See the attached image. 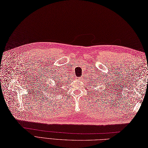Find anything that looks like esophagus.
<instances>
[{
	"label": "esophagus",
	"mask_w": 148,
	"mask_h": 148,
	"mask_svg": "<svg viewBox=\"0 0 148 148\" xmlns=\"http://www.w3.org/2000/svg\"><path fill=\"white\" fill-rule=\"evenodd\" d=\"M77 79H78V80H79V79H80V78H78V77H77Z\"/></svg>",
	"instance_id": "obj_1"
}]
</instances>
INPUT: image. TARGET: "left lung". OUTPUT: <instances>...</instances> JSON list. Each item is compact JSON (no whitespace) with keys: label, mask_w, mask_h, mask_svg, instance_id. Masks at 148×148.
<instances>
[{"label":"left lung","mask_w":148,"mask_h":148,"mask_svg":"<svg viewBox=\"0 0 148 148\" xmlns=\"http://www.w3.org/2000/svg\"><path fill=\"white\" fill-rule=\"evenodd\" d=\"M95 86H97V83H95ZM92 86H94V85H92ZM98 90H99V89H98ZM99 90H100V89H99Z\"/></svg>","instance_id":"left-lung-1"}]
</instances>
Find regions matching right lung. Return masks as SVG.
<instances>
[{
  "label": "right lung",
  "mask_w": 148,
  "mask_h": 148,
  "mask_svg": "<svg viewBox=\"0 0 148 148\" xmlns=\"http://www.w3.org/2000/svg\"><path fill=\"white\" fill-rule=\"evenodd\" d=\"M55 82H56V81H55ZM60 82H61V81H60V82H59V81H58L57 82H56V84H55L54 85H53V86H54V87H53L52 89V88H50V89H52V90H50V91H51V92H52V91L53 92V91H54V89H53L56 88V87H57H57H59V86H60V83H61ZM58 82H59V83L58 84ZM56 90H57V89H56ZM53 92H56V91H53Z\"/></svg>",
  "instance_id": "add662e5"
}]
</instances>
